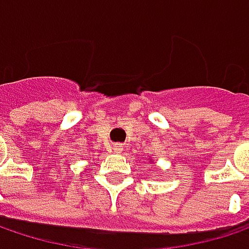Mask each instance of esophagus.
Returning a JSON list of instances; mask_svg holds the SVG:
<instances>
[{
    "instance_id": "1",
    "label": "esophagus",
    "mask_w": 249,
    "mask_h": 249,
    "mask_svg": "<svg viewBox=\"0 0 249 249\" xmlns=\"http://www.w3.org/2000/svg\"><path fill=\"white\" fill-rule=\"evenodd\" d=\"M112 149H114L115 154H121V152H123V145H121V143H114Z\"/></svg>"
}]
</instances>
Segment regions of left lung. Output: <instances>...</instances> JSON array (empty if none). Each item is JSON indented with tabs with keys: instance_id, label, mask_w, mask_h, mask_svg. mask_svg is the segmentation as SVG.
Returning <instances> with one entry per match:
<instances>
[{
	"instance_id": "1",
	"label": "left lung",
	"mask_w": 249,
	"mask_h": 249,
	"mask_svg": "<svg viewBox=\"0 0 249 249\" xmlns=\"http://www.w3.org/2000/svg\"><path fill=\"white\" fill-rule=\"evenodd\" d=\"M149 162H152V160H151V159H149Z\"/></svg>"
}]
</instances>
